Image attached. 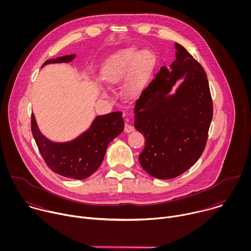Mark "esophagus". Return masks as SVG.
Listing matches in <instances>:
<instances>
[{"instance_id":"esophagus-1","label":"esophagus","mask_w":251,"mask_h":251,"mask_svg":"<svg viewBox=\"0 0 251 251\" xmlns=\"http://www.w3.org/2000/svg\"><path fill=\"white\" fill-rule=\"evenodd\" d=\"M132 131H134V127H133L132 125L126 123V124H125V127H124V132H125V133H130V132H132Z\"/></svg>"}]
</instances>
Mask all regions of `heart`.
Listing matches in <instances>:
<instances>
[{
    "instance_id": "obj_1",
    "label": "heart",
    "mask_w": 251,
    "mask_h": 251,
    "mask_svg": "<svg viewBox=\"0 0 251 251\" xmlns=\"http://www.w3.org/2000/svg\"><path fill=\"white\" fill-rule=\"evenodd\" d=\"M154 64L155 56L151 52H142L136 48H128L114 55L104 70L103 79L106 83L115 84L132 70L126 83V92L136 96L144 88Z\"/></svg>"
}]
</instances>
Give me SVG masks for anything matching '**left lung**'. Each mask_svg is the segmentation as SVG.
<instances>
[{
  "label": "left lung",
  "instance_id": "8db88e82",
  "mask_svg": "<svg viewBox=\"0 0 251 251\" xmlns=\"http://www.w3.org/2000/svg\"><path fill=\"white\" fill-rule=\"evenodd\" d=\"M171 69L162 66L135 104V128L145 136L139 156L150 176L169 180L189 170L201 156L212 119V100L202 66L181 45L175 44ZM184 81L175 95L178 79Z\"/></svg>",
  "mask_w": 251,
  "mask_h": 251
}]
</instances>
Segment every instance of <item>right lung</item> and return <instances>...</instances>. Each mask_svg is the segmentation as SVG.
Returning a JSON list of instances; mask_svg holds the SVG:
<instances>
[{
	"instance_id": "obj_1",
	"label": "right lung",
	"mask_w": 251,
	"mask_h": 251,
	"mask_svg": "<svg viewBox=\"0 0 251 251\" xmlns=\"http://www.w3.org/2000/svg\"><path fill=\"white\" fill-rule=\"evenodd\" d=\"M76 54L49 59L44 64L69 62ZM31 133L39 151L48 167L54 173L69 178L83 180L90 176L101 165L107 147L124 129L122 112L97 116L90 128L74 141L54 143L47 139L38 128L33 113Z\"/></svg>"
}]
</instances>
